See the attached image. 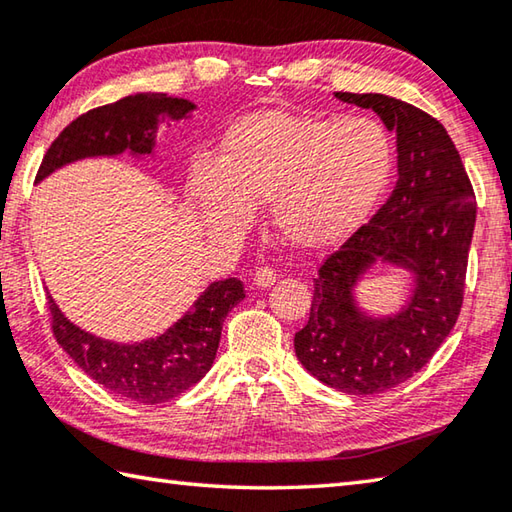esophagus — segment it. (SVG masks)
<instances>
[{"instance_id": "1", "label": "esophagus", "mask_w": 512, "mask_h": 512, "mask_svg": "<svg viewBox=\"0 0 512 512\" xmlns=\"http://www.w3.org/2000/svg\"><path fill=\"white\" fill-rule=\"evenodd\" d=\"M277 280V273H275V268L273 266H262L259 268V271L255 273V286H259V288H266V286H271L273 282Z\"/></svg>"}]
</instances>
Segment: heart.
<instances>
[{"mask_svg": "<svg viewBox=\"0 0 512 512\" xmlns=\"http://www.w3.org/2000/svg\"><path fill=\"white\" fill-rule=\"evenodd\" d=\"M392 132L374 116H313L264 109L239 118L217 159L190 172V197L219 235H235L255 203L291 246L340 244L369 219L392 179Z\"/></svg>", "mask_w": 512, "mask_h": 512, "instance_id": "heart-1", "label": "heart"}]
</instances>
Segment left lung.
<instances>
[{"instance_id":"1","label":"left lung","mask_w":512,"mask_h":512,"mask_svg":"<svg viewBox=\"0 0 512 512\" xmlns=\"http://www.w3.org/2000/svg\"><path fill=\"white\" fill-rule=\"evenodd\" d=\"M336 98L374 109L398 136V181L389 199L320 264L297 360L345 394H378L421 371L461 313L477 199L466 167L439 120L383 94ZM380 256L415 271L417 288L396 319H365L350 288Z\"/></svg>"}]
</instances>
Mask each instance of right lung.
Wrapping results in <instances>:
<instances>
[{
	"mask_svg": "<svg viewBox=\"0 0 512 512\" xmlns=\"http://www.w3.org/2000/svg\"><path fill=\"white\" fill-rule=\"evenodd\" d=\"M192 107L188 100L170 98L167 94H138L89 109L87 114L71 120L51 143L35 181L44 179L60 165L85 156H111L125 150L150 154L156 116L170 114L179 118ZM244 297V282L237 277L215 282L199 297L194 311L161 338L141 345H114L89 336L64 318L51 295H46V306L51 313L55 340L87 376L111 394L143 405H156L172 401L208 374L217 356L226 315Z\"/></svg>",
	"mask_w": 512,
	"mask_h": 512,
	"instance_id": "obj_1",
	"label": "right lung"
}]
</instances>
